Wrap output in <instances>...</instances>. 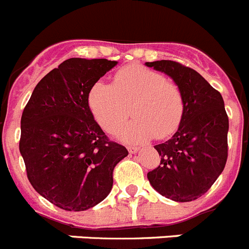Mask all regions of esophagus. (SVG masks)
Segmentation results:
<instances>
[{"label":"esophagus","mask_w":249,"mask_h":249,"mask_svg":"<svg viewBox=\"0 0 249 249\" xmlns=\"http://www.w3.org/2000/svg\"><path fill=\"white\" fill-rule=\"evenodd\" d=\"M140 150V148H137V147H128V152L131 153V154H136L137 152Z\"/></svg>","instance_id":"34e87169"}]
</instances>
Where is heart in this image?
Listing matches in <instances>:
<instances>
[{"label": "heart", "mask_w": 249, "mask_h": 249, "mask_svg": "<svg viewBox=\"0 0 249 249\" xmlns=\"http://www.w3.org/2000/svg\"><path fill=\"white\" fill-rule=\"evenodd\" d=\"M88 104L102 129L115 133L131 113L133 121L118 134L127 143L165 138L178 129L184 116L181 89L158 71L131 64L116 72L112 85L99 80L91 86Z\"/></svg>", "instance_id": "obj_1"}]
</instances>
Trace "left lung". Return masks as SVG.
Returning a JSON list of instances; mask_svg holds the SVG:
<instances>
[{"instance_id": "8db88e82", "label": "left lung", "mask_w": 249, "mask_h": 249, "mask_svg": "<svg viewBox=\"0 0 249 249\" xmlns=\"http://www.w3.org/2000/svg\"><path fill=\"white\" fill-rule=\"evenodd\" d=\"M181 89L184 116L174 136L157 144L160 165L147 174L160 195L188 202L204 195L216 181L227 160L229 117L217 90L197 71L172 60L145 63Z\"/></svg>"}]
</instances>
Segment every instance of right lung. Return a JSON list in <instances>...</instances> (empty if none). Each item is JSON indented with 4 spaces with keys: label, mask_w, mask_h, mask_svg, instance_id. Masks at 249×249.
I'll return each instance as SVG.
<instances>
[{
    "label": "right lung",
    "mask_w": 249,
    "mask_h": 249,
    "mask_svg": "<svg viewBox=\"0 0 249 249\" xmlns=\"http://www.w3.org/2000/svg\"><path fill=\"white\" fill-rule=\"evenodd\" d=\"M117 61L71 58L36 84L20 118L19 152L43 197L67 211L105 200L128 150L108 141L88 104L91 86Z\"/></svg>",
    "instance_id": "1"
}]
</instances>
